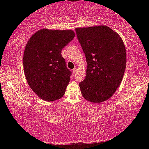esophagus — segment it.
<instances>
[{
  "label": "esophagus",
  "mask_w": 149,
  "mask_h": 149,
  "mask_svg": "<svg viewBox=\"0 0 149 149\" xmlns=\"http://www.w3.org/2000/svg\"><path fill=\"white\" fill-rule=\"evenodd\" d=\"M77 70H78V68H74V69H73V73H76V72H77Z\"/></svg>",
  "instance_id": "esophagus-1"
}]
</instances>
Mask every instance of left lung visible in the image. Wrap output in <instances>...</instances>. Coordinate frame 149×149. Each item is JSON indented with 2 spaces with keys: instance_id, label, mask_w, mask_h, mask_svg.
<instances>
[{
  "instance_id": "8db88e82",
  "label": "left lung",
  "mask_w": 149,
  "mask_h": 149,
  "mask_svg": "<svg viewBox=\"0 0 149 149\" xmlns=\"http://www.w3.org/2000/svg\"><path fill=\"white\" fill-rule=\"evenodd\" d=\"M87 61L86 76L79 83L83 97L93 103L110 98L120 86L126 68L122 38L107 26L76 28Z\"/></svg>"
}]
</instances>
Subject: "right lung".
<instances>
[{
  "label": "right lung",
  "instance_id": "right-lung-1",
  "mask_svg": "<svg viewBox=\"0 0 149 149\" xmlns=\"http://www.w3.org/2000/svg\"><path fill=\"white\" fill-rule=\"evenodd\" d=\"M75 36L72 30L40 29L26 45L23 66L26 81L42 100L52 102L64 95L72 72L61 50Z\"/></svg>",
  "mask_w": 149,
  "mask_h": 149
}]
</instances>
